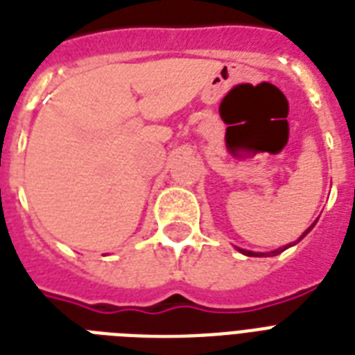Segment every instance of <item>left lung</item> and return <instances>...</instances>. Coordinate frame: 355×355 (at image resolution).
I'll list each match as a JSON object with an SVG mask.
<instances>
[{
  "instance_id": "1",
  "label": "left lung",
  "mask_w": 355,
  "mask_h": 355,
  "mask_svg": "<svg viewBox=\"0 0 355 355\" xmlns=\"http://www.w3.org/2000/svg\"><path fill=\"white\" fill-rule=\"evenodd\" d=\"M315 223H317V221H315ZM315 223H313V225H311V227L308 228V230H306V232L302 234V236L298 237L297 241H295V243H289V245H286V247H280V248H276V250H270V252H252V250H245V248H237V250H239V252H241V254H245V256H256V258H261V256H263V258H265V256H276V254L284 252V250H286V248L293 247V245H297V243L300 241V239H302V237H306V236H308V234L311 232V228L315 227Z\"/></svg>"
}]
</instances>
